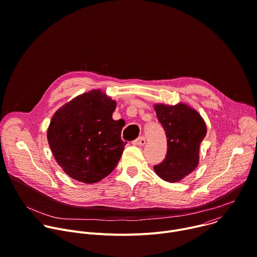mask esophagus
<instances>
[{
	"label": "esophagus",
	"mask_w": 257,
	"mask_h": 257,
	"mask_svg": "<svg viewBox=\"0 0 257 257\" xmlns=\"http://www.w3.org/2000/svg\"><path fill=\"white\" fill-rule=\"evenodd\" d=\"M145 143H146V140L143 136H141V137H139V138H137L136 140L133 141V144L137 145V146H143Z\"/></svg>",
	"instance_id": "esophagus-1"
}]
</instances>
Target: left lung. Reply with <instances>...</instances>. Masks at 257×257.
I'll list each match as a JSON object with an SVG mask.
<instances>
[{
    "label": "left lung",
    "instance_id": "left-lung-1",
    "mask_svg": "<svg viewBox=\"0 0 257 257\" xmlns=\"http://www.w3.org/2000/svg\"><path fill=\"white\" fill-rule=\"evenodd\" d=\"M154 110L167 138L165 159L154 166V172L165 182L177 183L198 167L207 126L200 113L185 103L155 104Z\"/></svg>",
    "mask_w": 257,
    "mask_h": 257
}]
</instances>
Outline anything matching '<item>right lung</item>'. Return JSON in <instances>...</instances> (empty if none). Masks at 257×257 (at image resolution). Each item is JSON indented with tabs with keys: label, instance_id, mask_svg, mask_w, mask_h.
<instances>
[{
	"label": "right lung",
	"instance_id": "obj_1",
	"mask_svg": "<svg viewBox=\"0 0 257 257\" xmlns=\"http://www.w3.org/2000/svg\"><path fill=\"white\" fill-rule=\"evenodd\" d=\"M117 103L101 90L83 93L60 107L47 129L51 152L71 179L95 184L118 164L127 142L113 120Z\"/></svg>",
	"mask_w": 257,
	"mask_h": 257
}]
</instances>
